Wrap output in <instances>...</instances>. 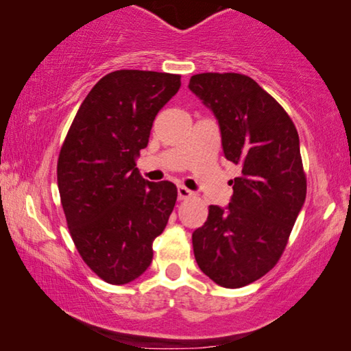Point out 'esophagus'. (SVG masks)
I'll list each match as a JSON object with an SVG mask.
<instances>
[{
	"label": "esophagus",
	"instance_id": "esophagus-1",
	"mask_svg": "<svg viewBox=\"0 0 351 351\" xmlns=\"http://www.w3.org/2000/svg\"><path fill=\"white\" fill-rule=\"evenodd\" d=\"M177 193H179V199H189V198H191V196H193V191L189 190L184 185H180L179 189H177Z\"/></svg>",
	"mask_w": 351,
	"mask_h": 351
}]
</instances>
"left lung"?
<instances>
[{"mask_svg": "<svg viewBox=\"0 0 351 351\" xmlns=\"http://www.w3.org/2000/svg\"><path fill=\"white\" fill-rule=\"evenodd\" d=\"M189 88L217 118L225 158L241 167L227 208L209 206L191 237L201 271L237 289L280 261L305 203L299 134L285 108L252 78L199 73Z\"/></svg>", "mask_w": 351, "mask_h": 351, "instance_id": "obj_1", "label": "left lung"}]
</instances>
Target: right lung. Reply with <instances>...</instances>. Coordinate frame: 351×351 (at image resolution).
Segmentation results:
<instances>
[{"instance_id": "1", "label": "right lung", "mask_w": 351, "mask_h": 351, "mask_svg": "<svg viewBox=\"0 0 351 351\" xmlns=\"http://www.w3.org/2000/svg\"><path fill=\"white\" fill-rule=\"evenodd\" d=\"M180 75L117 70L90 89L66 134L57 184L80 256L110 285H128L150 267L153 241L176 206L172 182H148L136 158Z\"/></svg>"}]
</instances>
